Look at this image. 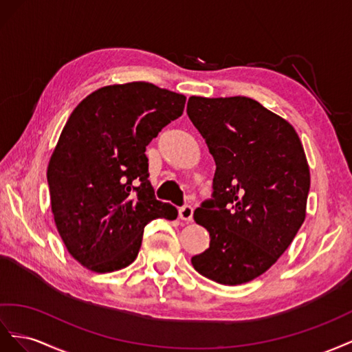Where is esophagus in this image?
Wrapping results in <instances>:
<instances>
[{
  "instance_id": "esophagus-1",
  "label": "esophagus",
  "mask_w": 352,
  "mask_h": 352,
  "mask_svg": "<svg viewBox=\"0 0 352 352\" xmlns=\"http://www.w3.org/2000/svg\"><path fill=\"white\" fill-rule=\"evenodd\" d=\"M178 217L183 221H192L193 219V206L192 205H184L179 208Z\"/></svg>"
}]
</instances>
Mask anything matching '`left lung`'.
<instances>
[{"label":"left lung","instance_id":"left-lung-1","mask_svg":"<svg viewBox=\"0 0 352 352\" xmlns=\"http://www.w3.org/2000/svg\"><path fill=\"white\" fill-rule=\"evenodd\" d=\"M187 115L217 165L212 199L193 214L210 242L192 264L217 283H248L276 264L305 219L302 143L287 120L249 97L192 96Z\"/></svg>","mask_w":352,"mask_h":352}]
</instances>
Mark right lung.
Listing matches in <instances>:
<instances>
[{"instance_id":"add662e5","label":"right lung","mask_w":352,"mask_h":352,"mask_svg":"<svg viewBox=\"0 0 352 352\" xmlns=\"http://www.w3.org/2000/svg\"><path fill=\"white\" fill-rule=\"evenodd\" d=\"M186 97L148 82L107 85L69 116L50 159L54 223L69 254L96 273L137 258L144 227L175 219L148 182L146 146L183 115Z\"/></svg>"}]
</instances>
